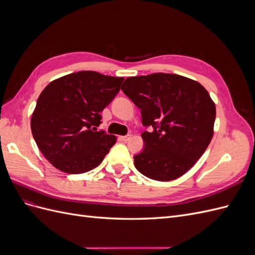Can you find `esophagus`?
<instances>
[{
  "label": "esophagus",
  "mask_w": 255,
  "mask_h": 255,
  "mask_svg": "<svg viewBox=\"0 0 255 255\" xmlns=\"http://www.w3.org/2000/svg\"><path fill=\"white\" fill-rule=\"evenodd\" d=\"M130 138V135H126V136H120V140L122 141H128Z\"/></svg>",
  "instance_id": "1"
}]
</instances>
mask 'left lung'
<instances>
[{
  "instance_id": "obj_1",
  "label": "left lung",
  "mask_w": 255,
  "mask_h": 255,
  "mask_svg": "<svg viewBox=\"0 0 255 255\" xmlns=\"http://www.w3.org/2000/svg\"><path fill=\"white\" fill-rule=\"evenodd\" d=\"M121 90L140 110L152 132L141 134L143 150L134 155L138 171L156 181H171L196 164L213 137L216 107L206 89L177 74L128 78Z\"/></svg>"
}]
</instances>
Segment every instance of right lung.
Wrapping results in <instances>:
<instances>
[{
	"label": "right lung",
	"instance_id": "1",
	"mask_svg": "<svg viewBox=\"0 0 255 255\" xmlns=\"http://www.w3.org/2000/svg\"><path fill=\"white\" fill-rule=\"evenodd\" d=\"M123 78L80 71L51 82L37 100L30 128L38 148L58 170L76 174L102 163L116 136L97 130L101 113Z\"/></svg>",
	"mask_w": 255,
	"mask_h": 255
}]
</instances>
